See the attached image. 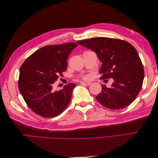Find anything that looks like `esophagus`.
<instances>
[{
    "mask_svg": "<svg viewBox=\"0 0 158 158\" xmlns=\"http://www.w3.org/2000/svg\"><path fill=\"white\" fill-rule=\"evenodd\" d=\"M80 84L83 85H89L92 83L89 82H80Z\"/></svg>",
    "mask_w": 158,
    "mask_h": 158,
    "instance_id": "1",
    "label": "esophagus"
}]
</instances>
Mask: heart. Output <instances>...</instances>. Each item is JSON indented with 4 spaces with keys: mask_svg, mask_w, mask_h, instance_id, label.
<instances>
[{
    "mask_svg": "<svg viewBox=\"0 0 158 158\" xmlns=\"http://www.w3.org/2000/svg\"><path fill=\"white\" fill-rule=\"evenodd\" d=\"M89 78H90V76H88V75L85 76H84V77H83V78H84V80H88V79H89Z\"/></svg>",
    "mask_w": 158,
    "mask_h": 158,
    "instance_id": "b5f03b06",
    "label": "heart"
}]
</instances>
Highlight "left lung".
Returning a JSON list of instances; mask_svg holds the SVG:
<instances>
[{
    "label": "left lung",
    "mask_w": 158,
    "mask_h": 158,
    "mask_svg": "<svg viewBox=\"0 0 158 158\" xmlns=\"http://www.w3.org/2000/svg\"><path fill=\"white\" fill-rule=\"evenodd\" d=\"M77 43L97 54L102 63L101 78L114 80L110 88L102 85L98 101L111 109H123L132 103L140 92L144 77L135 47L126 41L109 37H93Z\"/></svg>",
    "instance_id": "8db88e82"
}]
</instances>
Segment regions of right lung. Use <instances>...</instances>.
I'll use <instances>...</instances> for the list:
<instances>
[{
    "label": "right lung",
    "mask_w": 158,
    "mask_h": 158,
    "mask_svg": "<svg viewBox=\"0 0 158 158\" xmlns=\"http://www.w3.org/2000/svg\"><path fill=\"white\" fill-rule=\"evenodd\" d=\"M76 43L47 45L36 51L23 62L20 69L19 90L27 106L38 115L58 116L69 104L76 85L70 83L59 91L52 84L67 69V59Z\"/></svg>",
    "instance_id": "1"
}]
</instances>
